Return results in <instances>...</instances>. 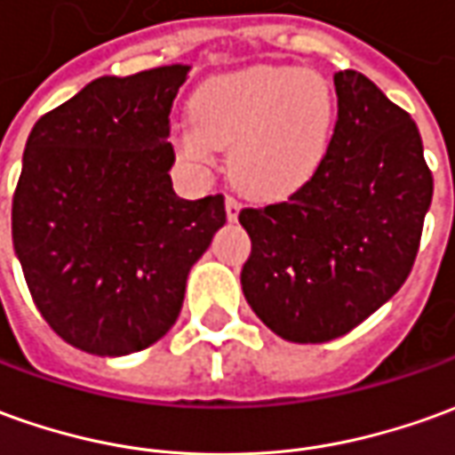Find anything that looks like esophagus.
Segmentation results:
<instances>
[{
  "label": "esophagus",
  "instance_id": "obj_1",
  "mask_svg": "<svg viewBox=\"0 0 455 455\" xmlns=\"http://www.w3.org/2000/svg\"><path fill=\"white\" fill-rule=\"evenodd\" d=\"M240 208H243V205H240V200H237V197H233V196L225 197V212H228V220H230V222L237 220V215H240Z\"/></svg>",
  "mask_w": 455,
  "mask_h": 455
}]
</instances>
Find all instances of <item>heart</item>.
<instances>
[{
	"mask_svg": "<svg viewBox=\"0 0 455 455\" xmlns=\"http://www.w3.org/2000/svg\"><path fill=\"white\" fill-rule=\"evenodd\" d=\"M331 128L334 99L317 71L252 66L197 86L175 150L212 165L215 150L230 148L237 186L250 196L284 197L317 173Z\"/></svg>",
	"mask_w": 455,
	"mask_h": 455,
	"instance_id": "heart-1",
	"label": "heart"
}]
</instances>
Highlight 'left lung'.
<instances>
[{"mask_svg": "<svg viewBox=\"0 0 455 455\" xmlns=\"http://www.w3.org/2000/svg\"><path fill=\"white\" fill-rule=\"evenodd\" d=\"M337 124L317 173L245 208L247 305L294 344L337 339L389 302L421 243L434 178L411 116L359 71L334 74Z\"/></svg>", "mask_w": 455, "mask_h": 455, "instance_id": "obj_1", "label": "left lung"}]
</instances>
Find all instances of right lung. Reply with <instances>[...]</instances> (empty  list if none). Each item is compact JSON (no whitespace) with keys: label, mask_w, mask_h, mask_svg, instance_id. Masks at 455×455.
<instances>
[{"label":"right lung","mask_w":455,"mask_h":455,"mask_svg":"<svg viewBox=\"0 0 455 455\" xmlns=\"http://www.w3.org/2000/svg\"><path fill=\"white\" fill-rule=\"evenodd\" d=\"M188 71L96 78L27 138L14 252L46 324L81 352L124 356L161 339L225 225V197L183 200L171 180L168 116Z\"/></svg>","instance_id":"obj_1"}]
</instances>
